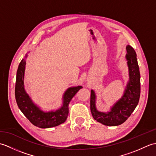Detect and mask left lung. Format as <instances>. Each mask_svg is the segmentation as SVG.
Returning a JSON list of instances; mask_svg holds the SVG:
<instances>
[{
  "mask_svg": "<svg viewBox=\"0 0 156 156\" xmlns=\"http://www.w3.org/2000/svg\"><path fill=\"white\" fill-rule=\"evenodd\" d=\"M127 54L125 59L129 70V81L123 95L115 102L107 112H101L96 107L97 96L94 90H91L90 111L92 117L97 122L107 126L121 125L130 117L138 105L140 97V72L137 54L131 45L126 46Z\"/></svg>",
  "mask_w": 156,
  "mask_h": 156,
  "instance_id": "obj_1",
  "label": "left lung"
}]
</instances>
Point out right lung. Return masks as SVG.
<instances>
[{"mask_svg":"<svg viewBox=\"0 0 156 156\" xmlns=\"http://www.w3.org/2000/svg\"><path fill=\"white\" fill-rule=\"evenodd\" d=\"M25 55L19 65L16 72L15 84V99L20 110L33 125L39 128H51L64 123L68 115V105L72 98L82 88L81 86L68 88L63 94L62 105L59 108L44 111L33 101L27 93L24 86L26 59Z\"/></svg>","mask_w":156,"mask_h":156,"instance_id":"obj_1","label":"right lung"}]
</instances>
